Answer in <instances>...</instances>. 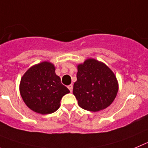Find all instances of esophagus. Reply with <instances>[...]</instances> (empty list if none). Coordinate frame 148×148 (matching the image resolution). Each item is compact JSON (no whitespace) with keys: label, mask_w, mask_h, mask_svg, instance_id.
<instances>
[{"label":"esophagus","mask_w":148,"mask_h":148,"mask_svg":"<svg viewBox=\"0 0 148 148\" xmlns=\"http://www.w3.org/2000/svg\"><path fill=\"white\" fill-rule=\"evenodd\" d=\"M68 88L69 89V90H70L71 92H72V90H73V86H72V85H69V86H68Z\"/></svg>","instance_id":"obj_1"}]
</instances>
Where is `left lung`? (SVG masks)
Returning a JSON list of instances; mask_svg holds the SVG:
<instances>
[{
  "label": "left lung",
  "instance_id": "8db88e82",
  "mask_svg": "<svg viewBox=\"0 0 148 148\" xmlns=\"http://www.w3.org/2000/svg\"><path fill=\"white\" fill-rule=\"evenodd\" d=\"M73 94L80 108L97 112L108 107L115 99L118 82L113 71L102 62L86 60L77 66Z\"/></svg>",
  "mask_w": 148,
  "mask_h": 148
}]
</instances>
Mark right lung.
Wrapping results in <instances>:
<instances>
[{
	"instance_id": "1",
	"label": "right lung",
	"mask_w": 148,
	"mask_h": 148,
	"mask_svg": "<svg viewBox=\"0 0 148 148\" xmlns=\"http://www.w3.org/2000/svg\"><path fill=\"white\" fill-rule=\"evenodd\" d=\"M20 91L26 106L41 114L55 112L62 97L70 92L55 74L54 65L49 62L35 65L25 73L21 78Z\"/></svg>"
}]
</instances>
